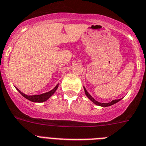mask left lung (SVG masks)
<instances>
[{"mask_svg": "<svg viewBox=\"0 0 146 146\" xmlns=\"http://www.w3.org/2000/svg\"><path fill=\"white\" fill-rule=\"evenodd\" d=\"M84 92H85V94H86V96H88V97L89 98V99H90V100H91V101L93 102H94V104H96V105H100V106H102V107H108V106H111V105H113V104L117 103V102H119L121 100H122V99H120V100H113V101H111V102H108V103H101V102H99L96 101V100H94V98L92 97V96H90V94H88V91H87L85 88H84Z\"/></svg>", "mask_w": 146, "mask_h": 146, "instance_id": "8db88e82", "label": "left lung"}]
</instances>
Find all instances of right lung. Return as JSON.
<instances>
[{
  "label": "right lung",
  "instance_id": "right-lung-1",
  "mask_svg": "<svg viewBox=\"0 0 146 146\" xmlns=\"http://www.w3.org/2000/svg\"><path fill=\"white\" fill-rule=\"evenodd\" d=\"M58 87V84H57V85H56V86L52 90H50V91L47 92V93L40 94V95H33V96H27V95L24 94V93L21 92L17 88L16 89L18 90V92L21 94L22 96H24V98H26V99H27V100H29V101L33 102H43L46 101V100H48L50 96H52V94H54L55 92H56V90H57Z\"/></svg>",
  "mask_w": 146,
  "mask_h": 146
}]
</instances>
